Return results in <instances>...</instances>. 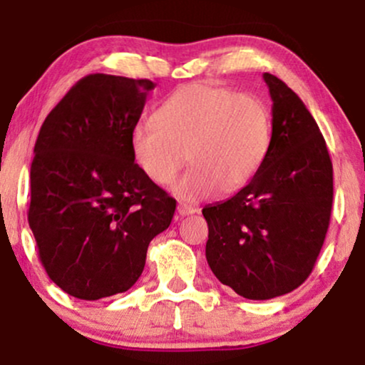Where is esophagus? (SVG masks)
I'll use <instances>...</instances> for the list:
<instances>
[{"label": "esophagus", "instance_id": "obj_1", "mask_svg": "<svg viewBox=\"0 0 365 365\" xmlns=\"http://www.w3.org/2000/svg\"><path fill=\"white\" fill-rule=\"evenodd\" d=\"M177 211H178L180 216H190V215H195V212L199 211V209L194 207V206H190V204L180 202L178 207H177Z\"/></svg>", "mask_w": 365, "mask_h": 365}]
</instances>
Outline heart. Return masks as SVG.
<instances>
[{
	"instance_id": "b5f03b06",
	"label": "heart",
	"mask_w": 365,
	"mask_h": 365,
	"mask_svg": "<svg viewBox=\"0 0 365 365\" xmlns=\"http://www.w3.org/2000/svg\"><path fill=\"white\" fill-rule=\"evenodd\" d=\"M271 144V113L252 94L195 82L170 96L130 133V150L142 173L156 185H173L188 202L209 199L220 188L244 187L261 168ZM187 154L185 155V153Z\"/></svg>"
}]
</instances>
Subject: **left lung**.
Masks as SVG:
<instances>
[{"instance_id":"1","label":"left lung","mask_w":365,"mask_h":365,"mask_svg":"<svg viewBox=\"0 0 365 365\" xmlns=\"http://www.w3.org/2000/svg\"><path fill=\"white\" fill-rule=\"evenodd\" d=\"M262 78L273 101L266 158L232 199L202 209L209 267L249 300L284 295L309 278L333 204V165L316 120L283 81Z\"/></svg>"}]
</instances>
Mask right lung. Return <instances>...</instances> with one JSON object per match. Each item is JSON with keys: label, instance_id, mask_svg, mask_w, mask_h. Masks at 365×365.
I'll return each instance as SVG.
<instances>
[{"label": "right lung", "instance_id": "obj_1", "mask_svg": "<svg viewBox=\"0 0 365 365\" xmlns=\"http://www.w3.org/2000/svg\"><path fill=\"white\" fill-rule=\"evenodd\" d=\"M156 83L92 73L46 116L31 166L29 226L63 292L98 300L139 279L177 200L142 173L130 133Z\"/></svg>", "mask_w": 365, "mask_h": 365}]
</instances>
